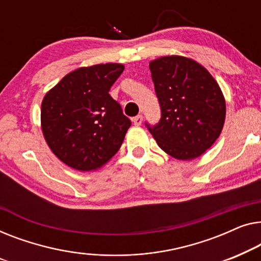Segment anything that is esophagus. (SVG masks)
Here are the masks:
<instances>
[{"instance_id": "1", "label": "esophagus", "mask_w": 261, "mask_h": 261, "mask_svg": "<svg viewBox=\"0 0 261 261\" xmlns=\"http://www.w3.org/2000/svg\"><path fill=\"white\" fill-rule=\"evenodd\" d=\"M132 122H134V124L135 125H141L142 124V122H143V116L142 115H138V116H136L134 119H132Z\"/></svg>"}]
</instances>
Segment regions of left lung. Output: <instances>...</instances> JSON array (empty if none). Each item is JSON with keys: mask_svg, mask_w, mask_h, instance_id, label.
I'll list each match as a JSON object with an SVG mask.
<instances>
[{"mask_svg": "<svg viewBox=\"0 0 261 261\" xmlns=\"http://www.w3.org/2000/svg\"><path fill=\"white\" fill-rule=\"evenodd\" d=\"M162 117L150 134L176 160L197 159L214 144L226 118V100L219 84L202 65L181 56L150 61Z\"/></svg>", "mask_w": 261, "mask_h": 261, "instance_id": "8db88e82", "label": "left lung"}]
</instances>
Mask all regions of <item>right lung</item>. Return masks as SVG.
Here are the masks:
<instances>
[{
  "label": "right lung",
  "instance_id": "add662e5",
  "mask_svg": "<svg viewBox=\"0 0 261 261\" xmlns=\"http://www.w3.org/2000/svg\"><path fill=\"white\" fill-rule=\"evenodd\" d=\"M123 71L113 62L76 68L43 97V137L66 166L97 170L119 150L131 122L109 91Z\"/></svg>",
  "mask_w": 261,
  "mask_h": 261
}]
</instances>
